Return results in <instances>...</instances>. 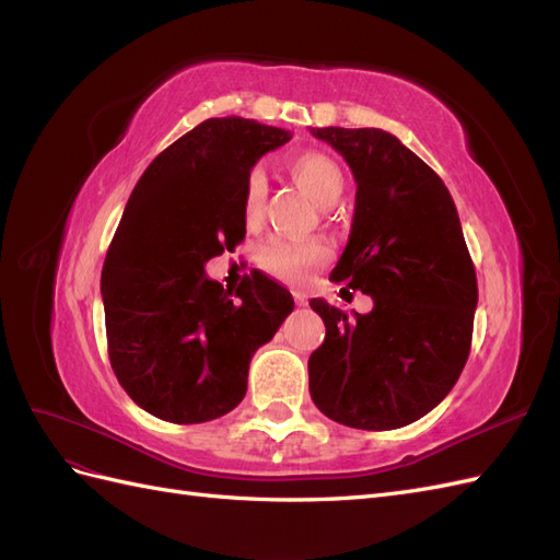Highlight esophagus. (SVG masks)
I'll use <instances>...</instances> for the list:
<instances>
[{"mask_svg":"<svg viewBox=\"0 0 560 560\" xmlns=\"http://www.w3.org/2000/svg\"><path fill=\"white\" fill-rule=\"evenodd\" d=\"M294 301H296V306H306V303H308V296H306V292L296 290V292H294Z\"/></svg>","mask_w":560,"mask_h":560,"instance_id":"esophagus-1","label":"esophagus"}]
</instances>
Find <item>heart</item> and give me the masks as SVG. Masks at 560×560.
<instances>
[{"label": "heart", "mask_w": 560, "mask_h": 560, "mask_svg": "<svg viewBox=\"0 0 560 560\" xmlns=\"http://www.w3.org/2000/svg\"><path fill=\"white\" fill-rule=\"evenodd\" d=\"M287 173L311 196L319 208H331L346 189L343 171L322 151H299L284 163ZM268 182L261 171H252L243 189V217L247 226H257L264 219ZM327 259V247L317 241L270 238L259 252V266L280 280L299 282L313 268Z\"/></svg>", "instance_id": "heart-1"}]
</instances>
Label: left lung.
I'll return each mask as SVG.
<instances>
[{
  "label": "left lung",
  "mask_w": 560,
  "mask_h": 560,
  "mask_svg": "<svg viewBox=\"0 0 560 560\" xmlns=\"http://www.w3.org/2000/svg\"><path fill=\"white\" fill-rule=\"evenodd\" d=\"M358 182L348 245L329 280L374 299L348 317L325 299V343L308 360L311 397L358 430H395L430 413L469 358L477 273L455 202L432 167L381 128H313ZM350 294V292H348Z\"/></svg>",
  "instance_id": "obj_1"
}]
</instances>
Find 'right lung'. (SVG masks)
Here are the masks:
<instances>
[{
    "label": "right lung",
    "instance_id": "1",
    "mask_svg": "<svg viewBox=\"0 0 560 560\" xmlns=\"http://www.w3.org/2000/svg\"><path fill=\"white\" fill-rule=\"evenodd\" d=\"M290 130L208 118L149 163L103 266L107 348L128 397L177 425L233 411L252 354L294 311L292 294L252 270L229 292L206 264L245 238L243 189Z\"/></svg>",
    "mask_w": 560,
    "mask_h": 560
}]
</instances>
